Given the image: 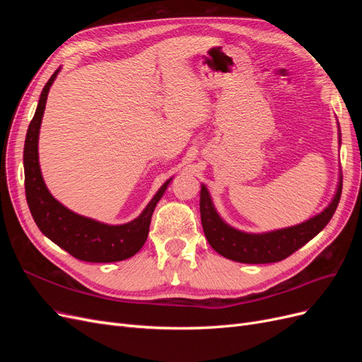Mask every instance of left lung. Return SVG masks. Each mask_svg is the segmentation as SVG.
I'll return each instance as SVG.
<instances>
[{
    "label": "left lung",
    "instance_id": "left-lung-1",
    "mask_svg": "<svg viewBox=\"0 0 362 362\" xmlns=\"http://www.w3.org/2000/svg\"><path fill=\"white\" fill-rule=\"evenodd\" d=\"M343 180H339L334 201L320 214L300 225H296L266 234H246L228 226L216 213L205 185L201 189V221L205 237L211 247L228 259L246 262V264H266L286 259L293 252L319 234L331 221L339 198H341Z\"/></svg>",
    "mask_w": 362,
    "mask_h": 362
}]
</instances>
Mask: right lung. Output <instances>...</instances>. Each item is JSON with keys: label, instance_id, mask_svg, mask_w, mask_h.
I'll return each mask as SVG.
<instances>
[{"label": "right lung", "instance_id": "right-lung-1", "mask_svg": "<svg viewBox=\"0 0 362 362\" xmlns=\"http://www.w3.org/2000/svg\"><path fill=\"white\" fill-rule=\"evenodd\" d=\"M59 71L51 75V78L43 87L40 100L27 129L25 146H24V172H25V198L33 218L40 231L51 242L59 245L62 249L75 258L89 262H115L122 261L136 255L145 245L151 217L154 213L157 202L166 190L170 180L164 182L157 194L152 198L148 206L133 222L110 226L92 218L78 216L63 206L48 192L43 182L39 157H37V140L42 116L45 112V104L49 87L56 80Z\"/></svg>", "mask_w": 362, "mask_h": 362}]
</instances>
